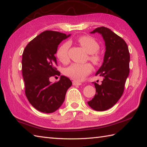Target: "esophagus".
<instances>
[{"label":"esophagus","mask_w":147,"mask_h":147,"mask_svg":"<svg viewBox=\"0 0 147 147\" xmlns=\"http://www.w3.org/2000/svg\"><path fill=\"white\" fill-rule=\"evenodd\" d=\"M73 85H82V83H81L80 82H76V81H73Z\"/></svg>","instance_id":"obj_1"}]
</instances>
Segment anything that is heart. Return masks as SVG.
<instances>
[{
	"instance_id": "heart-1",
	"label": "heart",
	"mask_w": 147,
	"mask_h": 147,
	"mask_svg": "<svg viewBox=\"0 0 147 147\" xmlns=\"http://www.w3.org/2000/svg\"><path fill=\"white\" fill-rule=\"evenodd\" d=\"M80 45L89 54L88 59L93 64L98 65L101 63L102 58L98 51L100 49L99 43L92 37L89 36H82L78 39ZM70 47L69 42H65L59 47L56 56L62 62H66L69 60V49ZM92 67L90 64H73L65 68V75L76 81H82L91 73Z\"/></svg>"
}]
</instances>
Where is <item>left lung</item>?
Segmentation results:
<instances>
[{
  "label": "left lung",
  "mask_w": 147,
  "mask_h": 147,
  "mask_svg": "<svg viewBox=\"0 0 147 147\" xmlns=\"http://www.w3.org/2000/svg\"><path fill=\"white\" fill-rule=\"evenodd\" d=\"M101 34L105 41L104 62L95 75L104 78L100 85L94 83L96 94L88 104L97 111H104L116 104L124 92L129 73L130 55L126 42L110 29L96 28L91 33Z\"/></svg>",
  "instance_id": "1"
}]
</instances>
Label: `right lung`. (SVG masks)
<instances>
[{
	"label": "right lung",
	"instance_id": "1",
	"mask_svg": "<svg viewBox=\"0 0 147 147\" xmlns=\"http://www.w3.org/2000/svg\"><path fill=\"white\" fill-rule=\"evenodd\" d=\"M70 35L47 30L29 42L22 57V73L25 86V94L29 102L44 113H52L64 102L71 81L64 76L54 83L50 77L60 76L57 71L55 54L58 45Z\"/></svg>",
	"mask_w": 147,
	"mask_h": 147
}]
</instances>
